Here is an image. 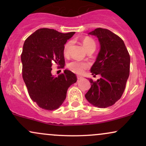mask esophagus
<instances>
[{
  "label": "esophagus",
  "instance_id": "esophagus-1",
  "mask_svg": "<svg viewBox=\"0 0 146 146\" xmlns=\"http://www.w3.org/2000/svg\"><path fill=\"white\" fill-rule=\"evenodd\" d=\"M77 78H78V80H82L83 78L82 76H80V75H78V76H77Z\"/></svg>",
  "mask_w": 146,
  "mask_h": 146
}]
</instances>
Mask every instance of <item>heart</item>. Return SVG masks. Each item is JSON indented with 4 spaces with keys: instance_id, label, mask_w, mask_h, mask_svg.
Here are the masks:
<instances>
[{
    "instance_id": "1",
    "label": "heart",
    "mask_w": 146,
    "mask_h": 146,
    "mask_svg": "<svg viewBox=\"0 0 146 146\" xmlns=\"http://www.w3.org/2000/svg\"><path fill=\"white\" fill-rule=\"evenodd\" d=\"M71 44V41H68L65 44L64 46V55L68 54V49H69ZM82 44L86 51H89V50L95 49V46H96L95 42L93 38H90V37H85L82 40ZM67 66L73 73H77V74H82L84 71L85 69L88 68L89 65H88V63L84 62L73 61L68 63Z\"/></svg>"
}]
</instances>
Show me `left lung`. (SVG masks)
Returning a JSON list of instances; mask_svg holds the SVG:
<instances>
[{
	"instance_id": "1",
	"label": "left lung",
	"mask_w": 146,
	"mask_h": 146,
	"mask_svg": "<svg viewBox=\"0 0 146 146\" xmlns=\"http://www.w3.org/2000/svg\"><path fill=\"white\" fill-rule=\"evenodd\" d=\"M88 34L100 42V52L90 72L101 78L96 82L88 79L91 87L85 98L94 106L105 108L115 104L123 95L130 73V55L121 38L110 30L98 28Z\"/></svg>"
}]
</instances>
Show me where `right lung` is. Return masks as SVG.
<instances>
[{
	"mask_svg": "<svg viewBox=\"0 0 146 146\" xmlns=\"http://www.w3.org/2000/svg\"><path fill=\"white\" fill-rule=\"evenodd\" d=\"M74 34L42 28L25 41L21 54L23 78L30 98L42 109L59 108L68 87L77 82L76 75L68 70L58 77L51 74L53 62L62 67L64 65V46Z\"/></svg>",
	"mask_w": 146,
	"mask_h": 146,
	"instance_id": "obj_1",
	"label": "right lung"
}]
</instances>
